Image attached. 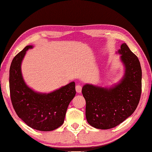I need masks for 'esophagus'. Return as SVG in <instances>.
Instances as JSON below:
<instances>
[{
  "label": "esophagus",
  "mask_w": 152,
  "mask_h": 152,
  "mask_svg": "<svg viewBox=\"0 0 152 152\" xmlns=\"http://www.w3.org/2000/svg\"><path fill=\"white\" fill-rule=\"evenodd\" d=\"M76 91H77V93H81V90H82V87L80 85H77V86H76Z\"/></svg>",
  "instance_id": "1"
}]
</instances>
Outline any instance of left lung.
Returning <instances> with one entry per match:
<instances>
[{
    "instance_id": "left-lung-1",
    "label": "left lung",
    "mask_w": 152,
    "mask_h": 152,
    "mask_svg": "<svg viewBox=\"0 0 152 152\" xmlns=\"http://www.w3.org/2000/svg\"><path fill=\"white\" fill-rule=\"evenodd\" d=\"M118 53L124 73L120 81L110 87L86 84L82 93L86 101L85 115L88 124L98 129H110L130 116L140 101L142 69L139 59L126 43Z\"/></svg>"
}]
</instances>
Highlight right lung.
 Masks as SVG:
<instances>
[{
    "instance_id": "right-lung-1",
    "label": "right lung",
    "mask_w": 152,
    "mask_h": 152,
    "mask_svg": "<svg viewBox=\"0 0 152 152\" xmlns=\"http://www.w3.org/2000/svg\"><path fill=\"white\" fill-rule=\"evenodd\" d=\"M27 45L14 57L10 67L9 86L12 104L17 115L28 126L39 131H51L63 124L70 102L75 96V83L71 82L48 93L36 92L23 78L21 65Z\"/></svg>"
}]
</instances>
